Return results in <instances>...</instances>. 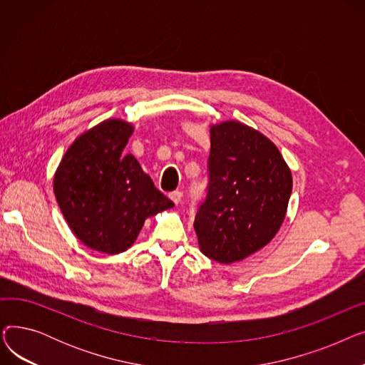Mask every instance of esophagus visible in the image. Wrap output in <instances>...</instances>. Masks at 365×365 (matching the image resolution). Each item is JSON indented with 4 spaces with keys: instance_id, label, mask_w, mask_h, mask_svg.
I'll return each mask as SVG.
<instances>
[{
    "instance_id": "obj_1",
    "label": "esophagus",
    "mask_w": 365,
    "mask_h": 365,
    "mask_svg": "<svg viewBox=\"0 0 365 365\" xmlns=\"http://www.w3.org/2000/svg\"><path fill=\"white\" fill-rule=\"evenodd\" d=\"M170 200L175 202V204H180V201H182V197H183V194L180 192V190H173V192H170Z\"/></svg>"
}]
</instances>
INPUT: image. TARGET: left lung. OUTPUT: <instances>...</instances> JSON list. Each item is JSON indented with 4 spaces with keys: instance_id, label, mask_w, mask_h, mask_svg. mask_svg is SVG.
I'll use <instances>...</instances> for the list:
<instances>
[{
    "instance_id": "obj_1",
    "label": "left lung",
    "mask_w": 365,
    "mask_h": 365,
    "mask_svg": "<svg viewBox=\"0 0 365 365\" xmlns=\"http://www.w3.org/2000/svg\"><path fill=\"white\" fill-rule=\"evenodd\" d=\"M208 190L194 227L202 255L219 263L252 256L285 219L292 171L266 136L238 121L210 127Z\"/></svg>"
}]
</instances>
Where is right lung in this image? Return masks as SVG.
<instances>
[{
  "label": "right lung",
  "instance_id": "obj_1",
  "mask_svg": "<svg viewBox=\"0 0 365 365\" xmlns=\"http://www.w3.org/2000/svg\"><path fill=\"white\" fill-rule=\"evenodd\" d=\"M133 130L117 118L87 130L69 146L53 180L71 231L106 255L125 252L148 217L175 207L138 160L123 153Z\"/></svg>",
  "mask_w": 365,
  "mask_h": 365
}]
</instances>
